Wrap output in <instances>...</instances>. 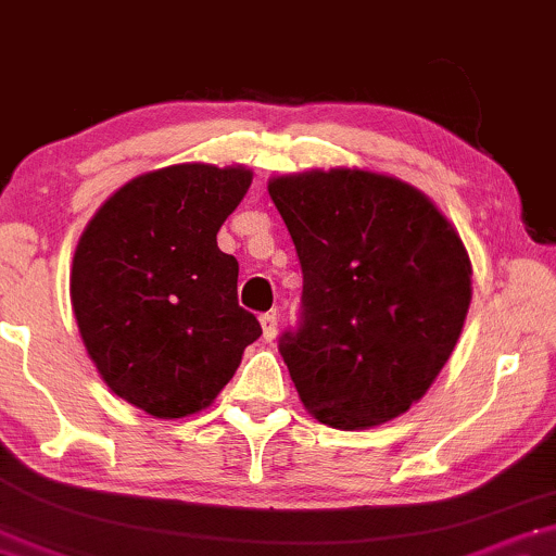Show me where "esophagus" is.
<instances>
[{
    "label": "esophagus",
    "mask_w": 556,
    "mask_h": 556,
    "mask_svg": "<svg viewBox=\"0 0 556 556\" xmlns=\"http://www.w3.org/2000/svg\"><path fill=\"white\" fill-rule=\"evenodd\" d=\"M260 325H263L265 342L276 340V334H278V317H276V314H263V317H260Z\"/></svg>",
    "instance_id": "esophagus-1"
}]
</instances>
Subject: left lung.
I'll return each instance as SVG.
<instances>
[{
  "mask_svg": "<svg viewBox=\"0 0 556 556\" xmlns=\"http://www.w3.org/2000/svg\"><path fill=\"white\" fill-rule=\"evenodd\" d=\"M304 273L278 351L304 407L340 430L407 413L454 353L471 301L462 237L413 185L366 169L273 177Z\"/></svg>",
  "mask_w": 556,
  "mask_h": 556,
  "instance_id": "8db88e82",
  "label": "left lung"
}]
</instances>
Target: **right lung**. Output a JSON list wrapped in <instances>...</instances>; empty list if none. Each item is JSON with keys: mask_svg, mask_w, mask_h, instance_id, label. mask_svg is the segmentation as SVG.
Segmentation results:
<instances>
[{"mask_svg": "<svg viewBox=\"0 0 556 556\" xmlns=\"http://www.w3.org/2000/svg\"><path fill=\"white\" fill-rule=\"evenodd\" d=\"M250 182L239 164L154 169L115 190L79 237L68 293L81 342L143 413H201L263 334L237 301L239 263L216 244Z\"/></svg>", "mask_w": 556, "mask_h": 556, "instance_id": "right-lung-1", "label": "right lung"}]
</instances>
